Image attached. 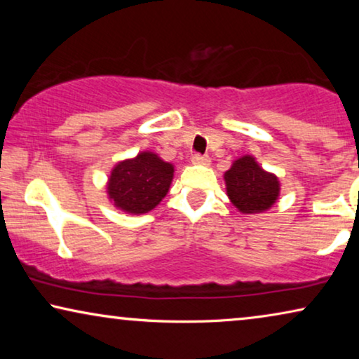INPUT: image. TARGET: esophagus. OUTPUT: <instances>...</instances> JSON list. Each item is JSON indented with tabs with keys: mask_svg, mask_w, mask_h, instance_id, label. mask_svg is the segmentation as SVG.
<instances>
[{
	"mask_svg": "<svg viewBox=\"0 0 359 359\" xmlns=\"http://www.w3.org/2000/svg\"><path fill=\"white\" fill-rule=\"evenodd\" d=\"M193 163H194V165L208 166V165H210V158H209L208 155H194V156H193Z\"/></svg>",
	"mask_w": 359,
	"mask_h": 359,
	"instance_id": "obj_1",
	"label": "esophagus"
}]
</instances>
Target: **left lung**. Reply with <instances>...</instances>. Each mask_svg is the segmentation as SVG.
I'll return each instance as SVG.
<instances>
[{
  "mask_svg": "<svg viewBox=\"0 0 359 359\" xmlns=\"http://www.w3.org/2000/svg\"><path fill=\"white\" fill-rule=\"evenodd\" d=\"M227 196L242 214H259L278 201L279 180L264 171L252 155L235 160L224 175Z\"/></svg>",
  "mask_w": 359,
  "mask_h": 359,
  "instance_id": "1",
  "label": "left lung"
}]
</instances>
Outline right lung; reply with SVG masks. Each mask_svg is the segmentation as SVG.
I'll return each mask as SVG.
<instances>
[{
    "label": "right lung",
    "instance_id": "1",
    "mask_svg": "<svg viewBox=\"0 0 359 359\" xmlns=\"http://www.w3.org/2000/svg\"><path fill=\"white\" fill-rule=\"evenodd\" d=\"M175 166L154 151H140L135 158L119 161L107 181V196L117 209L145 214L168 193Z\"/></svg>",
    "mask_w": 359,
    "mask_h": 359
}]
</instances>
